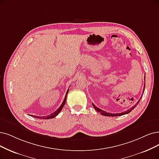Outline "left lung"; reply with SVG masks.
Returning a JSON list of instances; mask_svg holds the SVG:
<instances>
[{
    "mask_svg": "<svg viewBox=\"0 0 159 159\" xmlns=\"http://www.w3.org/2000/svg\"><path fill=\"white\" fill-rule=\"evenodd\" d=\"M145 84H144L143 93L144 92V90H145ZM142 96H143V94H142V96H141L140 98H139V100L138 101V102H137L134 106H133L132 107H130V109H129V110H127L126 111H125V112H121V113H107V112H106V111H103V110H100V108H98V107H97V106H95L94 105V104H93V107H94V108L95 109V110H97L98 112L100 113V114H102V115L104 116H111V117L120 116L125 115V114H127V113H130L132 110H134V109L135 108V107H136V106L138 104V103L139 102V101H140V100H141V98H142Z\"/></svg>",
    "mask_w": 159,
    "mask_h": 159,
    "instance_id": "1",
    "label": "left lung"
}]
</instances>
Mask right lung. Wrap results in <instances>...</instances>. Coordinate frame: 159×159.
<instances>
[{"label": "right lung", "mask_w": 159, "mask_h": 159, "mask_svg": "<svg viewBox=\"0 0 159 159\" xmlns=\"http://www.w3.org/2000/svg\"><path fill=\"white\" fill-rule=\"evenodd\" d=\"M68 91L69 89L67 90L66 91V95H65V99H64V101L62 102V104L61 105V106L59 107V108L57 110L55 111H54L53 113H52V114H50V115L48 116L47 117H39V116H32L34 117H36V118H39V119H52V118H54L55 117H56L58 115V114L60 113V111H61V110L62 109L63 106H64V105L65 104V102H66V97H67V94H68Z\"/></svg>", "instance_id": "add662e5"}]
</instances>
